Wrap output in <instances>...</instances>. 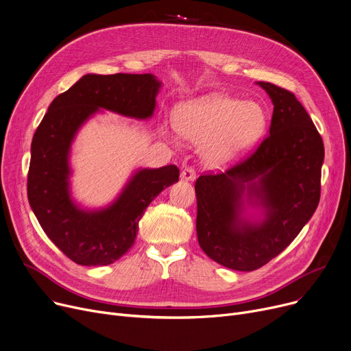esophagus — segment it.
<instances>
[{"label": "esophagus", "mask_w": 351, "mask_h": 351, "mask_svg": "<svg viewBox=\"0 0 351 351\" xmlns=\"http://www.w3.org/2000/svg\"><path fill=\"white\" fill-rule=\"evenodd\" d=\"M180 178L183 180H193L196 178V172L193 168H191V166H186V168H183L182 173H180Z\"/></svg>", "instance_id": "obj_1"}]
</instances>
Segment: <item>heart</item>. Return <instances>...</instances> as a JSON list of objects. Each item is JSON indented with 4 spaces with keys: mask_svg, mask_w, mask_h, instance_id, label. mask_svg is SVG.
I'll return each instance as SVG.
<instances>
[{
    "mask_svg": "<svg viewBox=\"0 0 351 351\" xmlns=\"http://www.w3.org/2000/svg\"><path fill=\"white\" fill-rule=\"evenodd\" d=\"M176 131L188 141L204 142V158L213 166L236 160L262 139L266 109L225 94L182 102L173 112Z\"/></svg>",
    "mask_w": 351,
    "mask_h": 351,
    "instance_id": "b5f03b06",
    "label": "heart"
}]
</instances>
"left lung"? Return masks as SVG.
Returning <instances> with one entry per match:
<instances>
[{
    "label": "left lung",
    "instance_id": "obj_1",
    "mask_svg": "<svg viewBox=\"0 0 351 351\" xmlns=\"http://www.w3.org/2000/svg\"><path fill=\"white\" fill-rule=\"evenodd\" d=\"M273 102L269 132L257 149L225 172L197 178L199 246L225 267L252 271L282 253L320 200L324 145L303 105L290 90L257 82ZM264 217L243 215L244 193Z\"/></svg>",
    "mask_w": 351,
    "mask_h": 351
}]
</instances>
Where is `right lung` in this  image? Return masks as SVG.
Masks as SVG:
<instances>
[{"instance_id": "obj_1", "label": "right lung", "mask_w": 351, "mask_h": 351, "mask_svg": "<svg viewBox=\"0 0 351 351\" xmlns=\"http://www.w3.org/2000/svg\"><path fill=\"white\" fill-rule=\"evenodd\" d=\"M160 82L152 73H86L55 98L32 138L28 202L52 243L82 266L114 263L132 247L151 202L179 180L175 165L139 169L109 206L81 209L69 193V151L78 129L101 109L123 117L154 115Z\"/></svg>"}]
</instances>
